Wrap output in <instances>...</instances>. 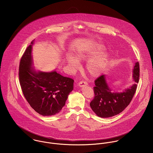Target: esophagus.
I'll return each instance as SVG.
<instances>
[{
    "instance_id": "1",
    "label": "esophagus",
    "mask_w": 153,
    "mask_h": 153,
    "mask_svg": "<svg viewBox=\"0 0 153 153\" xmlns=\"http://www.w3.org/2000/svg\"><path fill=\"white\" fill-rule=\"evenodd\" d=\"M78 85H79V86L80 87H84V86L87 85L88 83L86 82V81H85L82 80V81H81L79 82Z\"/></svg>"
}]
</instances>
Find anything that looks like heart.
<instances>
[{
    "mask_svg": "<svg viewBox=\"0 0 153 153\" xmlns=\"http://www.w3.org/2000/svg\"><path fill=\"white\" fill-rule=\"evenodd\" d=\"M103 49L101 45L97 44L90 48L78 52L75 57L78 60L88 59L94 57ZM67 62L69 66L74 69H76L79 66L78 61L71 56L66 58ZM108 60V55L105 53H102L97 57L89 61L87 65V70L89 74L92 76H98L106 65Z\"/></svg>",
    "mask_w": 153,
    "mask_h": 153,
    "instance_id": "1",
    "label": "heart"
}]
</instances>
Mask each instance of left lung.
<instances>
[{
  "instance_id": "left-lung-1",
  "label": "left lung",
  "mask_w": 153,
  "mask_h": 153,
  "mask_svg": "<svg viewBox=\"0 0 153 153\" xmlns=\"http://www.w3.org/2000/svg\"><path fill=\"white\" fill-rule=\"evenodd\" d=\"M133 78L135 84L121 93H112L106 82L104 75L95 80L94 97L90 102L92 111L100 117L108 118L121 112L131 102L136 92L137 83L140 79V65L135 63L133 69Z\"/></svg>"
}]
</instances>
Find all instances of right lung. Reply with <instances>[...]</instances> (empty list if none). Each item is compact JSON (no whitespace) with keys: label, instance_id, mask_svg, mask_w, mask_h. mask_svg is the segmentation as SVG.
I'll return each mask as SVG.
<instances>
[{"label":"right lung","instance_id":"1","mask_svg":"<svg viewBox=\"0 0 153 153\" xmlns=\"http://www.w3.org/2000/svg\"><path fill=\"white\" fill-rule=\"evenodd\" d=\"M33 40L23 53L19 64V78L25 98L38 114L49 116L59 112L74 89V79L56 72H36L32 68Z\"/></svg>","mask_w":153,"mask_h":153}]
</instances>
